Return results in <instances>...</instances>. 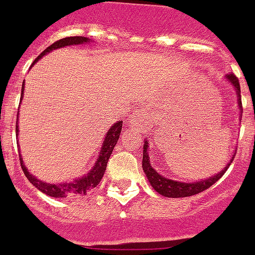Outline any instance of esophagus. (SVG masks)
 Masks as SVG:
<instances>
[{
  "label": "esophagus",
  "instance_id": "esophagus-1",
  "mask_svg": "<svg viewBox=\"0 0 255 255\" xmlns=\"http://www.w3.org/2000/svg\"><path fill=\"white\" fill-rule=\"evenodd\" d=\"M149 110L147 107H138L131 117V125L135 129L145 130L149 125Z\"/></svg>",
  "mask_w": 255,
  "mask_h": 255
}]
</instances>
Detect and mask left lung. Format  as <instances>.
Returning <instances> with one entry per match:
<instances>
[{
    "instance_id": "1",
    "label": "left lung",
    "mask_w": 255,
    "mask_h": 255,
    "mask_svg": "<svg viewBox=\"0 0 255 255\" xmlns=\"http://www.w3.org/2000/svg\"><path fill=\"white\" fill-rule=\"evenodd\" d=\"M227 79H229V82L236 88V93H238L239 97V106L240 108L243 107L242 105V96H240V83H239V79L236 78L234 74H230L227 75ZM144 148H143V170L147 175V179L149 180L150 185L153 186L155 191H158L159 194L163 195V197L167 198H185V197H191V195L199 194L202 191L207 190L208 188H211L215 182H217L221 177L224 176V173L226 172L229 166L233 162L234 157L231 158V162L227 164L225 170L221 171L220 173H217L216 176L209 177L207 180H202V181L198 182H193V184H186V182H179L175 181V180H170L163 177L162 175H159L154 168L150 166V161H149V155H148V143L147 141H144Z\"/></svg>"
}]
</instances>
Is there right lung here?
<instances>
[{
  "mask_svg": "<svg viewBox=\"0 0 255 255\" xmlns=\"http://www.w3.org/2000/svg\"><path fill=\"white\" fill-rule=\"evenodd\" d=\"M85 42H89L87 37H66L62 38V39L56 40L55 43L51 44L47 49H44L39 56L34 60L33 65L39 60L42 56H44L47 52L52 51V49L60 48V47L70 46V44H83ZM22 92H24V83H22L21 88V98H22ZM121 129H123V121H119V123L115 124L111 129L107 131V135H106V139L103 141L102 150H101L100 158L97 161V163L94 164L93 170L91 172L83 176L82 179L75 180L74 182H65V184H58V185H55V184H47V182L40 181V180L35 179L31 173L28 172V170L25 168V166L22 164V159L20 158V164H21V168L25 173L26 179L44 194L49 195V197L53 198H66L70 197V195H83L85 194L87 191L92 190V189L96 188L98 184L102 180L103 175H105L106 167H107L108 159H110V155H111L112 150H114L115 145H116L117 140H119V136L121 134ZM17 130V128H16Z\"/></svg>",
  "mask_w": 255,
  "mask_h": 255,
  "instance_id": "add662e5",
  "label": "right lung"
}]
</instances>
